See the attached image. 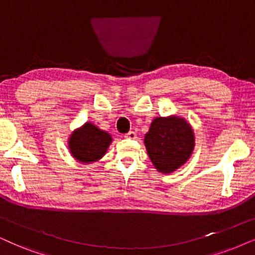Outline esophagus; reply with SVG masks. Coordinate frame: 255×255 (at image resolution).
Returning a JSON list of instances; mask_svg holds the SVG:
<instances>
[{
  "label": "esophagus",
  "instance_id": "esophagus-1",
  "mask_svg": "<svg viewBox=\"0 0 255 255\" xmlns=\"http://www.w3.org/2000/svg\"><path fill=\"white\" fill-rule=\"evenodd\" d=\"M125 137H127V138H135V137H136V134H135V131H133V130L128 131V133L125 135Z\"/></svg>",
  "mask_w": 255,
  "mask_h": 255
}]
</instances>
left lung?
<instances>
[{"label":"left lung","mask_w":255,"mask_h":255,"mask_svg":"<svg viewBox=\"0 0 255 255\" xmlns=\"http://www.w3.org/2000/svg\"><path fill=\"white\" fill-rule=\"evenodd\" d=\"M147 154L157 172L169 174L185 165L195 147L191 124L179 115L157 117L144 135Z\"/></svg>","instance_id":"1"}]
</instances>
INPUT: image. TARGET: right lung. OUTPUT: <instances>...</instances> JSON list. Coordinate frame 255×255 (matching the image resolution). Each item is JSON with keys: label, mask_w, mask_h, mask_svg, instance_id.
<instances>
[{"label": "right lung", "mask_w": 255, "mask_h": 255, "mask_svg": "<svg viewBox=\"0 0 255 255\" xmlns=\"http://www.w3.org/2000/svg\"><path fill=\"white\" fill-rule=\"evenodd\" d=\"M112 142L111 134L88 121L69 135L68 149L77 162L93 163L106 155Z\"/></svg>", "instance_id": "obj_1"}]
</instances>
